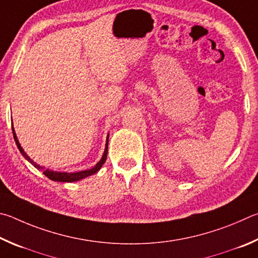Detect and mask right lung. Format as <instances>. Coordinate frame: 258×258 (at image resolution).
Wrapping results in <instances>:
<instances>
[{
	"label": "right lung",
	"mask_w": 258,
	"mask_h": 258,
	"mask_svg": "<svg viewBox=\"0 0 258 258\" xmlns=\"http://www.w3.org/2000/svg\"><path fill=\"white\" fill-rule=\"evenodd\" d=\"M12 125H13V123H12ZM12 133H13V138H15L17 146H18V148H19V151H20V153L22 154V156H24L25 159L29 162V163L33 164L36 169L42 170L43 173H44L45 175H46V177H47L48 179L53 180V181L75 182V181H78V180L85 179V178L89 177V175H93L94 173L98 172L99 169L102 168L103 164L105 163V161H106V156H107V145H108V135H107V137H106V145H105V150H104V153H103V155H102V159L97 162L96 165H95L94 168L89 169V170H84V171H79V172H72V173H70V172H57V171H53V170H49V169H45L44 166H40V165H38L37 163H35V162H34L33 160H31L28 155L26 154L25 151L22 150L20 143H19V141H18V138H17V135H16L15 128H13V126H12Z\"/></svg>",
	"instance_id": "1"
}]
</instances>
